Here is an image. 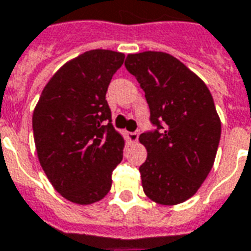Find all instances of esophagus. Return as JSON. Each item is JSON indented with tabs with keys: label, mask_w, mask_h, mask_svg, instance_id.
<instances>
[{
	"label": "esophagus",
	"mask_w": 251,
	"mask_h": 251,
	"mask_svg": "<svg viewBox=\"0 0 251 251\" xmlns=\"http://www.w3.org/2000/svg\"><path fill=\"white\" fill-rule=\"evenodd\" d=\"M138 136H140V133L138 131H133V133H127V141L130 144H136L138 141Z\"/></svg>",
	"instance_id": "esophagus-1"
}]
</instances>
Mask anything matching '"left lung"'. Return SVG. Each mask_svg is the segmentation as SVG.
Here are the masks:
<instances>
[{
	"mask_svg": "<svg viewBox=\"0 0 251 251\" xmlns=\"http://www.w3.org/2000/svg\"><path fill=\"white\" fill-rule=\"evenodd\" d=\"M125 66L145 92L151 121L143 133L147 160L140 166L145 196L160 205L185 202L213 167L222 122L206 84L171 54H127Z\"/></svg>",
	"mask_w": 251,
	"mask_h": 251,
	"instance_id": "1",
	"label": "left lung"
}]
</instances>
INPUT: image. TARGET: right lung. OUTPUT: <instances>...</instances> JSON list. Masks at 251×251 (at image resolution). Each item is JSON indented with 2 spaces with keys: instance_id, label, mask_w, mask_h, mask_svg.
I'll list each match as a JSON object with an SVG mask.
<instances>
[{
  "instance_id": "right-lung-1",
  "label": "right lung",
  "mask_w": 251,
  "mask_h": 251,
  "mask_svg": "<svg viewBox=\"0 0 251 251\" xmlns=\"http://www.w3.org/2000/svg\"><path fill=\"white\" fill-rule=\"evenodd\" d=\"M125 54L89 50L49 80L32 114L35 148L50 183L73 204L100 201L111 189L125 140L111 124L107 87Z\"/></svg>"
}]
</instances>
